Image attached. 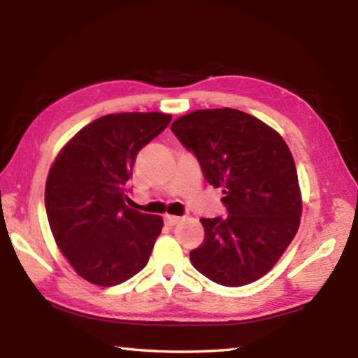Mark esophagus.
<instances>
[{
  "label": "esophagus",
  "mask_w": 358,
  "mask_h": 358,
  "mask_svg": "<svg viewBox=\"0 0 358 358\" xmlns=\"http://www.w3.org/2000/svg\"><path fill=\"white\" fill-rule=\"evenodd\" d=\"M181 221L180 216H172V215H167L164 217V222L167 224V226H175V224H178Z\"/></svg>",
  "instance_id": "1"
}]
</instances>
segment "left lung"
<instances>
[{"label":"left lung","instance_id":"left-lung-1","mask_svg":"<svg viewBox=\"0 0 358 358\" xmlns=\"http://www.w3.org/2000/svg\"><path fill=\"white\" fill-rule=\"evenodd\" d=\"M171 129L192 151L205 180L222 187L227 216L203 217V243L191 264L221 286L240 287L268 273L300 226L301 194L284 138L237 108L194 110Z\"/></svg>","mask_w":358,"mask_h":358}]
</instances>
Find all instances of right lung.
<instances>
[{
  "label": "right lung",
  "instance_id": "right-lung-1",
  "mask_svg": "<svg viewBox=\"0 0 358 358\" xmlns=\"http://www.w3.org/2000/svg\"><path fill=\"white\" fill-rule=\"evenodd\" d=\"M172 117L110 113L85 126L53 161L45 211L53 238L78 276L117 286L148 264L164 221L126 205L136 157Z\"/></svg>",
  "mask_w": 358,
  "mask_h": 358
}]
</instances>
